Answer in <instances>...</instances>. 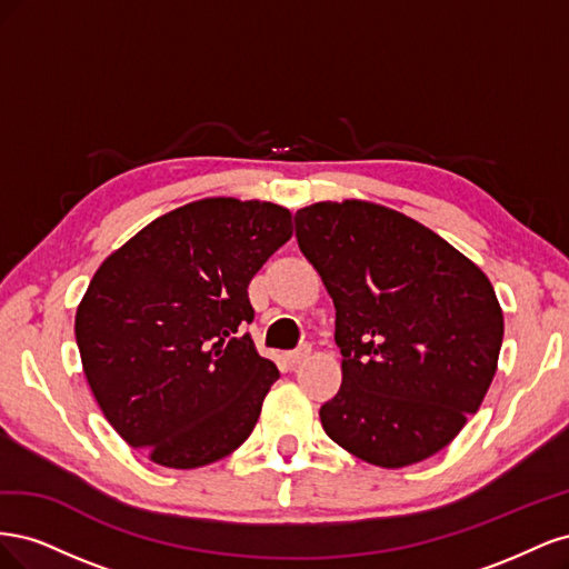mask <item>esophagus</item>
I'll return each mask as SVG.
<instances>
[{
	"label": "esophagus",
	"instance_id": "1",
	"mask_svg": "<svg viewBox=\"0 0 569 569\" xmlns=\"http://www.w3.org/2000/svg\"><path fill=\"white\" fill-rule=\"evenodd\" d=\"M311 356V347H301V349H297V351H289L284 358L289 360V366H299L303 358H308Z\"/></svg>",
	"mask_w": 569,
	"mask_h": 569
}]
</instances>
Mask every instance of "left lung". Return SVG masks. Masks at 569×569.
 Masks as SVG:
<instances>
[{"instance_id":"left-lung-1","label":"left lung","mask_w":569,"mask_h":569,"mask_svg":"<svg viewBox=\"0 0 569 569\" xmlns=\"http://www.w3.org/2000/svg\"><path fill=\"white\" fill-rule=\"evenodd\" d=\"M295 220L299 249L337 308L341 387L320 408L327 437L387 470L439 453L498 368L503 311L489 278L382 203L318 201Z\"/></svg>"}]
</instances>
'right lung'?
Returning a JSON list of instances; mask_svg holds the SVG:
<instances>
[{"mask_svg":"<svg viewBox=\"0 0 569 569\" xmlns=\"http://www.w3.org/2000/svg\"><path fill=\"white\" fill-rule=\"evenodd\" d=\"M289 237L280 203L206 197L97 268L76 311L82 372L120 439L151 462L203 468L253 432L280 372L242 335L247 289Z\"/></svg>","mask_w":569,"mask_h":569,"instance_id":"right-lung-1","label":"right lung"}]
</instances>
